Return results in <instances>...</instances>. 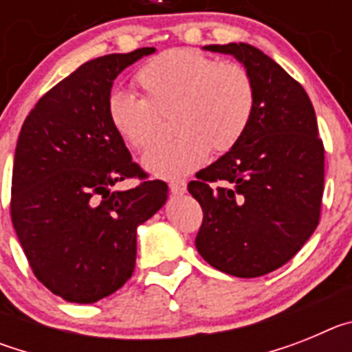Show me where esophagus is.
Returning a JSON list of instances; mask_svg holds the SVG:
<instances>
[{
    "label": "esophagus",
    "instance_id": "1",
    "mask_svg": "<svg viewBox=\"0 0 352 352\" xmlns=\"http://www.w3.org/2000/svg\"><path fill=\"white\" fill-rule=\"evenodd\" d=\"M169 188L173 194H185L186 192V182L185 179H174L169 183Z\"/></svg>",
    "mask_w": 352,
    "mask_h": 352
}]
</instances>
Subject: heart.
<instances>
[{"mask_svg":"<svg viewBox=\"0 0 352 352\" xmlns=\"http://www.w3.org/2000/svg\"><path fill=\"white\" fill-rule=\"evenodd\" d=\"M133 82L141 96L113 91L107 118L129 148L158 141L162 116L170 114L174 139L157 146L142 164L162 178H178L203 166L210 149L222 155L243 139L256 111V86L247 68L217 61L194 49H170L142 65Z\"/></svg>","mask_w":352,"mask_h":352,"instance_id":"heart-1","label":"heart"}]
</instances>
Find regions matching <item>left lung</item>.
<instances>
[{
  "instance_id": "8db88e82",
  "label": "left lung",
  "mask_w": 352,
  "mask_h": 352,
  "mask_svg": "<svg viewBox=\"0 0 352 352\" xmlns=\"http://www.w3.org/2000/svg\"><path fill=\"white\" fill-rule=\"evenodd\" d=\"M204 49L245 65L256 111L238 146L188 183L203 208L195 247L227 275L263 276L296 256L319 223L324 146L316 111L303 86L254 45Z\"/></svg>"
}]
</instances>
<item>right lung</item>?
<instances>
[{
    "label": "right lung",
    "instance_id": "obj_1",
    "mask_svg": "<svg viewBox=\"0 0 352 352\" xmlns=\"http://www.w3.org/2000/svg\"><path fill=\"white\" fill-rule=\"evenodd\" d=\"M151 52L86 61L36 102L19 133L12 223L36 278L72 303H95L129 280L138 226L167 201L166 183L146 179L107 118L113 80ZM130 177L142 183L112 190Z\"/></svg>",
    "mask_w": 352,
    "mask_h": 352
}]
</instances>
